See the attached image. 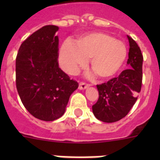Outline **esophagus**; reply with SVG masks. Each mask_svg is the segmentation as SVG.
Returning <instances> with one entry per match:
<instances>
[{
    "instance_id": "obj_1",
    "label": "esophagus",
    "mask_w": 160,
    "mask_h": 160,
    "mask_svg": "<svg viewBox=\"0 0 160 160\" xmlns=\"http://www.w3.org/2000/svg\"><path fill=\"white\" fill-rule=\"evenodd\" d=\"M90 87V85L89 84H87V83L85 82H80L79 83L78 88L80 89V90H85V89H87V87Z\"/></svg>"
}]
</instances>
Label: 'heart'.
<instances>
[{"label": "heart", "mask_w": 160, "mask_h": 160, "mask_svg": "<svg viewBox=\"0 0 160 160\" xmlns=\"http://www.w3.org/2000/svg\"><path fill=\"white\" fill-rule=\"evenodd\" d=\"M127 54L123 42L105 32H96L80 38L77 44L65 42L59 52V62L65 71L74 74L90 59L94 73L101 78H109L121 70Z\"/></svg>", "instance_id": "b5f03b06"}]
</instances>
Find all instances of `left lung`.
Here are the masks:
<instances>
[{"mask_svg": "<svg viewBox=\"0 0 160 160\" xmlns=\"http://www.w3.org/2000/svg\"><path fill=\"white\" fill-rule=\"evenodd\" d=\"M129 40L128 69L118 77L97 85L98 99L92 106L93 113L98 120L114 122L122 119L131 111L140 92L142 80L143 57L138 44L131 37Z\"/></svg>", "mask_w": 160, "mask_h": 160, "instance_id": "8db88e82", "label": "left lung"}]
</instances>
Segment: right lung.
I'll return each mask as SVG.
<instances>
[{
    "mask_svg": "<svg viewBox=\"0 0 160 160\" xmlns=\"http://www.w3.org/2000/svg\"><path fill=\"white\" fill-rule=\"evenodd\" d=\"M58 27L46 25L22 43L16 58V87L25 109L43 121L63 115L78 83L58 65Z\"/></svg>",
    "mask_w": 160,
    "mask_h": 160,
    "instance_id": "obj_1",
    "label": "right lung"
}]
</instances>
